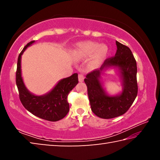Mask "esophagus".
I'll use <instances>...</instances> for the list:
<instances>
[{"instance_id": "1", "label": "esophagus", "mask_w": 160, "mask_h": 160, "mask_svg": "<svg viewBox=\"0 0 160 160\" xmlns=\"http://www.w3.org/2000/svg\"><path fill=\"white\" fill-rule=\"evenodd\" d=\"M84 79H85V76H84L83 74L80 73L78 75V80H79V82H83Z\"/></svg>"}]
</instances>
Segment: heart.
<instances>
[{"label":"heart","mask_w":160,"mask_h":160,"mask_svg":"<svg viewBox=\"0 0 160 160\" xmlns=\"http://www.w3.org/2000/svg\"><path fill=\"white\" fill-rule=\"evenodd\" d=\"M109 54V48L107 45H100L99 43L86 42L78 45L75 55L78 58L88 59L92 57L90 64L91 67L97 68L101 64Z\"/></svg>","instance_id":"b5f03b06"}]
</instances>
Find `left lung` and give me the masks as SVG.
<instances>
[{
  "mask_svg": "<svg viewBox=\"0 0 160 160\" xmlns=\"http://www.w3.org/2000/svg\"><path fill=\"white\" fill-rule=\"evenodd\" d=\"M117 50L114 56L107 58L99 69H95L86 75L85 82L91 109L99 118L109 119L125 113L131 107L138 94L137 64L130 48L116 42ZM118 67L123 82V91L116 96L106 93L100 82V75L105 68Z\"/></svg>",
  "mask_w": 160,
  "mask_h": 160,
  "instance_id": "1",
  "label": "left lung"
}]
</instances>
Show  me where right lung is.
Segmentation results:
<instances>
[{
  "mask_svg": "<svg viewBox=\"0 0 160 160\" xmlns=\"http://www.w3.org/2000/svg\"><path fill=\"white\" fill-rule=\"evenodd\" d=\"M35 41L27 44L18 56L16 85L20 102L25 109L32 114L49 121H57L63 118L69 112L68 95L78 83V73L63 78L57 83L49 92L42 96H37L29 92L24 84L21 75V56L24 51Z\"/></svg>",
  "mask_w": 160,
  "mask_h": 160,
  "instance_id": "obj_1",
  "label": "right lung"
}]
</instances>
